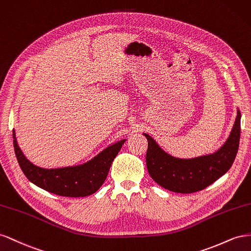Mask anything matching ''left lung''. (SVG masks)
Wrapping results in <instances>:
<instances>
[{
  "label": "left lung",
  "instance_id": "1",
  "mask_svg": "<svg viewBox=\"0 0 251 251\" xmlns=\"http://www.w3.org/2000/svg\"><path fill=\"white\" fill-rule=\"evenodd\" d=\"M241 133V112L237 117L230 134L216 152L192 159H181L166 152L156 141L143 133L148 141L146 153L147 170L163 188L177 193H192L206 188L230 169L238 153Z\"/></svg>",
  "mask_w": 251,
  "mask_h": 251
}]
</instances>
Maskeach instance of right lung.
<instances>
[{
	"label": "right lung",
	"mask_w": 251,
	"mask_h": 251,
	"mask_svg": "<svg viewBox=\"0 0 251 251\" xmlns=\"http://www.w3.org/2000/svg\"><path fill=\"white\" fill-rule=\"evenodd\" d=\"M13 147L19 165L26 177L38 187L54 195L70 198L87 197L101 187L109 173L114 157L126 139L107 146L89 161L80 165L43 168L34 165L21 150L13 129Z\"/></svg>",
	"instance_id": "1"
}]
</instances>
